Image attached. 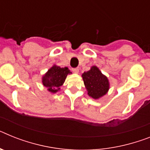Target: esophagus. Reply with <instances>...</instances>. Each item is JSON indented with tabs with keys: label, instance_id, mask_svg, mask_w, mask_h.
I'll list each match as a JSON object with an SVG mask.
<instances>
[{
	"label": "esophagus",
	"instance_id": "34e87169",
	"mask_svg": "<svg viewBox=\"0 0 150 150\" xmlns=\"http://www.w3.org/2000/svg\"><path fill=\"white\" fill-rule=\"evenodd\" d=\"M72 71L74 73H76V74H78V73L79 72V68H74V69H72Z\"/></svg>",
	"mask_w": 150,
	"mask_h": 150
}]
</instances>
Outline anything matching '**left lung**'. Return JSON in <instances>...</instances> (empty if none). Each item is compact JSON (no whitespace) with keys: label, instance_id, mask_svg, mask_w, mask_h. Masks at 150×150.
I'll return each mask as SVG.
<instances>
[{"label":"left lung","instance_id":"8db88e82","mask_svg":"<svg viewBox=\"0 0 150 150\" xmlns=\"http://www.w3.org/2000/svg\"><path fill=\"white\" fill-rule=\"evenodd\" d=\"M84 84L88 94L94 99H98L108 93L110 84L108 78L103 75L97 66H92L82 74Z\"/></svg>","mask_w":150,"mask_h":150}]
</instances>
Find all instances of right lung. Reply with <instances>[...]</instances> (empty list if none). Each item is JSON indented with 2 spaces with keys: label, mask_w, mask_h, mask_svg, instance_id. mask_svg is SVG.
<instances>
[{
  "label": "right lung",
  "mask_w": 150,
  "mask_h": 150,
  "mask_svg": "<svg viewBox=\"0 0 150 150\" xmlns=\"http://www.w3.org/2000/svg\"><path fill=\"white\" fill-rule=\"evenodd\" d=\"M71 71L67 67L61 68L54 65L42 76V85L51 93H56L59 91L60 87L63 85L65 79Z\"/></svg>",
  "instance_id": "right-lung-1"
}]
</instances>
